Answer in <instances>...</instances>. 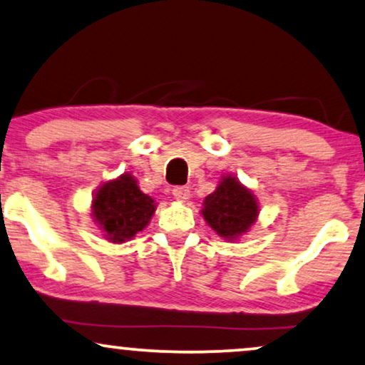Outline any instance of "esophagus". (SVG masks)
Listing matches in <instances>:
<instances>
[{"instance_id": "34e87169", "label": "esophagus", "mask_w": 365, "mask_h": 365, "mask_svg": "<svg viewBox=\"0 0 365 365\" xmlns=\"http://www.w3.org/2000/svg\"><path fill=\"white\" fill-rule=\"evenodd\" d=\"M173 194L178 201H186V200H189V187L187 186H176L173 189Z\"/></svg>"}]
</instances>
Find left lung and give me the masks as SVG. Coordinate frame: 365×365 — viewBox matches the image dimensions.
Segmentation results:
<instances>
[{"mask_svg":"<svg viewBox=\"0 0 365 365\" xmlns=\"http://www.w3.org/2000/svg\"><path fill=\"white\" fill-rule=\"evenodd\" d=\"M202 217L221 238L233 241L252 228L258 217L257 197L235 176H223L202 202Z\"/></svg>","mask_w":365,"mask_h":365,"instance_id":"left-lung-1","label":"left lung"}]
</instances>
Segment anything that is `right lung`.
<instances>
[{
  "instance_id": "right-lung-1",
  "label": "right lung",
  "mask_w": 365,
  "mask_h": 365,
  "mask_svg": "<svg viewBox=\"0 0 365 365\" xmlns=\"http://www.w3.org/2000/svg\"><path fill=\"white\" fill-rule=\"evenodd\" d=\"M155 202L137 186L130 174L103 182L92 201V216L103 236L112 243H124L149 225Z\"/></svg>"
}]
</instances>
